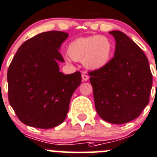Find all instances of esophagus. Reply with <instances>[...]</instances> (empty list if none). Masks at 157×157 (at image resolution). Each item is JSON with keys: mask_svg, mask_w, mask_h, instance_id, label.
<instances>
[{"mask_svg": "<svg viewBox=\"0 0 157 157\" xmlns=\"http://www.w3.org/2000/svg\"><path fill=\"white\" fill-rule=\"evenodd\" d=\"M82 80H83V81H87L88 80V79H89V77H88L87 75H86V74H82Z\"/></svg>", "mask_w": 157, "mask_h": 157, "instance_id": "esophagus-1", "label": "esophagus"}]
</instances>
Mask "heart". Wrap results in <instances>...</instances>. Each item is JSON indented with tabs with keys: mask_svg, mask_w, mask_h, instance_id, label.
Listing matches in <instances>:
<instances>
[{
	"mask_svg": "<svg viewBox=\"0 0 157 157\" xmlns=\"http://www.w3.org/2000/svg\"><path fill=\"white\" fill-rule=\"evenodd\" d=\"M113 46L107 37L100 35L79 37L68 44V56L75 61L83 62L85 67L99 70L109 63Z\"/></svg>",
	"mask_w": 157,
	"mask_h": 157,
	"instance_id": "1",
	"label": "heart"
}]
</instances>
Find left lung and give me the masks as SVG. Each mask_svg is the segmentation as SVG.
<instances>
[{
  "instance_id": "obj_1",
  "label": "left lung",
  "mask_w": 157,
  "mask_h": 157,
  "mask_svg": "<svg viewBox=\"0 0 157 157\" xmlns=\"http://www.w3.org/2000/svg\"><path fill=\"white\" fill-rule=\"evenodd\" d=\"M116 40L114 57L106 66L89 73L95 107L103 121H132L150 101L153 75L145 54L125 33L109 32Z\"/></svg>"
}]
</instances>
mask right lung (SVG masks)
<instances>
[{"label": "right lung", "instance_id": "right-lung-1", "mask_svg": "<svg viewBox=\"0 0 157 157\" xmlns=\"http://www.w3.org/2000/svg\"><path fill=\"white\" fill-rule=\"evenodd\" d=\"M68 33L51 30L26 40L17 51L8 71V100L18 119L27 126L50 129L67 117L71 98L81 83L79 71L64 75L57 61Z\"/></svg>", "mask_w": 157, "mask_h": 157}]
</instances>
